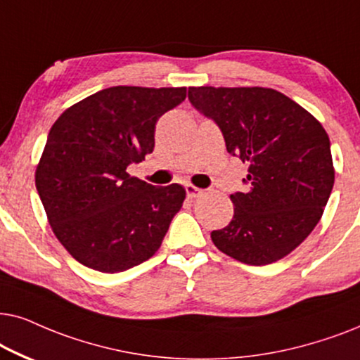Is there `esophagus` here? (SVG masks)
<instances>
[{
	"label": "esophagus",
	"mask_w": 360,
	"mask_h": 360,
	"mask_svg": "<svg viewBox=\"0 0 360 360\" xmlns=\"http://www.w3.org/2000/svg\"><path fill=\"white\" fill-rule=\"evenodd\" d=\"M186 194H188V198L195 199V198H200V195L204 194V191L195 188V186H193V184H186Z\"/></svg>",
	"instance_id": "esophagus-1"
}]
</instances>
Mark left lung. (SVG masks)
<instances>
[{
    "mask_svg": "<svg viewBox=\"0 0 360 360\" xmlns=\"http://www.w3.org/2000/svg\"><path fill=\"white\" fill-rule=\"evenodd\" d=\"M189 100L212 118L225 146L247 161L248 189L230 194L233 217L210 233L225 255L268 265L313 232L334 186L329 136L295 100L266 87H189Z\"/></svg>",
    "mask_w": 360,
    "mask_h": 360,
    "instance_id": "obj_1",
    "label": "left lung"
}]
</instances>
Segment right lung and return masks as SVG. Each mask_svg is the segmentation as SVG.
Returning <instances> with one entry per match:
<instances>
[{"label":"right lung","mask_w":360,"mask_h":360,"mask_svg":"<svg viewBox=\"0 0 360 360\" xmlns=\"http://www.w3.org/2000/svg\"><path fill=\"white\" fill-rule=\"evenodd\" d=\"M186 98V87L103 89L52 124L36 188L52 232L82 265L118 273L161 247L186 191L128 174L155 148L156 122Z\"/></svg>","instance_id":"add662e5"}]
</instances>
